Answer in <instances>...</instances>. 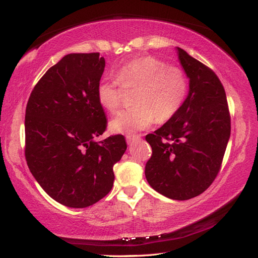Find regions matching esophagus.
I'll return each mask as SVG.
<instances>
[{"label": "esophagus", "instance_id": "obj_1", "mask_svg": "<svg viewBox=\"0 0 258 258\" xmlns=\"http://www.w3.org/2000/svg\"><path fill=\"white\" fill-rule=\"evenodd\" d=\"M138 139H140V135H127L126 137V142H127V144H132Z\"/></svg>", "mask_w": 258, "mask_h": 258}]
</instances>
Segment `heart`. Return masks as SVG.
<instances>
[{
	"label": "heart",
	"instance_id": "obj_1",
	"mask_svg": "<svg viewBox=\"0 0 258 258\" xmlns=\"http://www.w3.org/2000/svg\"><path fill=\"white\" fill-rule=\"evenodd\" d=\"M118 80L102 78L97 87L99 104L108 111H115L120 104L121 84L139 89L135 104L138 107L120 110L109 121L115 134H132L148 128L157 119L167 121L178 111L187 96V80L179 68L167 67L154 56L130 60L117 71Z\"/></svg>",
	"mask_w": 258,
	"mask_h": 258
}]
</instances>
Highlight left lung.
Wrapping results in <instances>:
<instances>
[{
	"label": "left lung",
	"instance_id": "1",
	"mask_svg": "<svg viewBox=\"0 0 258 258\" xmlns=\"http://www.w3.org/2000/svg\"><path fill=\"white\" fill-rule=\"evenodd\" d=\"M176 50L189 79L188 95L171 119L145 137L152 148L145 177L158 193L185 201L202 194L215 179L231 128L226 91L217 74L184 49Z\"/></svg>",
	"mask_w": 258,
	"mask_h": 258
}]
</instances>
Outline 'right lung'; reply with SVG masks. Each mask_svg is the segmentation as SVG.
<instances>
[{"label": "right lung", "mask_w": 258, "mask_h": 258, "mask_svg": "<svg viewBox=\"0 0 258 258\" xmlns=\"http://www.w3.org/2000/svg\"><path fill=\"white\" fill-rule=\"evenodd\" d=\"M99 53L68 54L46 72L28 100L26 160L46 193L69 208L90 207L109 193L123 135L96 142L106 130L97 98L105 70Z\"/></svg>", "instance_id": "right-lung-1"}]
</instances>
